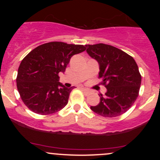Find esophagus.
<instances>
[{"instance_id": "34e87169", "label": "esophagus", "mask_w": 160, "mask_h": 160, "mask_svg": "<svg viewBox=\"0 0 160 160\" xmlns=\"http://www.w3.org/2000/svg\"><path fill=\"white\" fill-rule=\"evenodd\" d=\"M82 90L84 92H86V94H87L88 92H88V89H86V88H82Z\"/></svg>"}]
</instances>
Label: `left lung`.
Listing matches in <instances>:
<instances>
[{
	"mask_svg": "<svg viewBox=\"0 0 160 160\" xmlns=\"http://www.w3.org/2000/svg\"><path fill=\"white\" fill-rule=\"evenodd\" d=\"M86 52L98 61V78L107 88L105 95L100 93L98 105L92 111L104 117L122 115L132 106L139 95L141 75L135 59L113 46L98 43L86 45Z\"/></svg>",
	"mask_w": 160,
	"mask_h": 160,
	"instance_id": "obj_1",
	"label": "left lung"
}]
</instances>
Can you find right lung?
<instances>
[{
	"label": "right lung",
	"instance_id": "obj_1",
	"mask_svg": "<svg viewBox=\"0 0 160 160\" xmlns=\"http://www.w3.org/2000/svg\"><path fill=\"white\" fill-rule=\"evenodd\" d=\"M86 46L49 42L38 46L21 62L16 86L24 104L40 115L59 111L68 102L74 88H67L59 81V72H65L74 55L86 50Z\"/></svg>",
	"mask_w": 160,
	"mask_h": 160
}]
</instances>
